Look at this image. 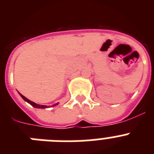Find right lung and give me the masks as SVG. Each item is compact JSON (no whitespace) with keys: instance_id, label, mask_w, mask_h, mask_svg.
Masks as SVG:
<instances>
[{"instance_id":"obj_1","label":"right lung","mask_w":154,"mask_h":154,"mask_svg":"<svg viewBox=\"0 0 154 154\" xmlns=\"http://www.w3.org/2000/svg\"><path fill=\"white\" fill-rule=\"evenodd\" d=\"M19 94H20V93H19ZM20 96H21V97H22V99H24V101H26L27 103H30V104H31V106H33V107H35V108L45 109V108H47V107H48L47 106H43V105L37 104V103H34V102L31 101V100H29V99H27V98L25 97V96H23V95H21V94H20ZM56 105H58V103H56V104H54V105H53V106H55Z\"/></svg>"}]
</instances>
